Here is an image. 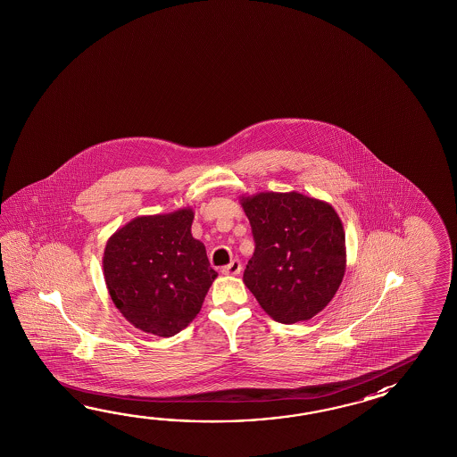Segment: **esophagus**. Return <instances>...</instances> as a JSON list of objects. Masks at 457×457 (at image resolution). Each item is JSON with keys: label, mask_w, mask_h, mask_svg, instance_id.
Wrapping results in <instances>:
<instances>
[{"label": "esophagus", "mask_w": 457, "mask_h": 457, "mask_svg": "<svg viewBox=\"0 0 457 457\" xmlns=\"http://www.w3.org/2000/svg\"><path fill=\"white\" fill-rule=\"evenodd\" d=\"M240 271H242V262L238 260H233L228 266L222 268V272L227 276H237V274H240Z\"/></svg>", "instance_id": "1"}]
</instances>
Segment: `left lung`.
<instances>
[{"label": "left lung", "instance_id": "1", "mask_svg": "<svg viewBox=\"0 0 457 457\" xmlns=\"http://www.w3.org/2000/svg\"><path fill=\"white\" fill-rule=\"evenodd\" d=\"M254 253L243 282L272 320H311L340 287L346 242L340 215L327 201L297 191L240 195Z\"/></svg>", "mask_w": 457, "mask_h": 457}]
</instances>
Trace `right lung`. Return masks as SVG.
<instances>
[{
  "label": "right lung",
  "mask_w": 457,
  "mask_h": 457,
  "mask_svg": "<svg viewBox=\"0 0 457 457\" xmlns=\"http://www.w3.org/2000/svg\"><path fill=\"white\" fill-rule=\"evenodd\" d=\"M195 209L140 215L107 238L103 272L117 311L138 330L175 337L195 320L217 278L191 233Z\"/></svg>",
  "instance_id": "1"
}]
</instances>
